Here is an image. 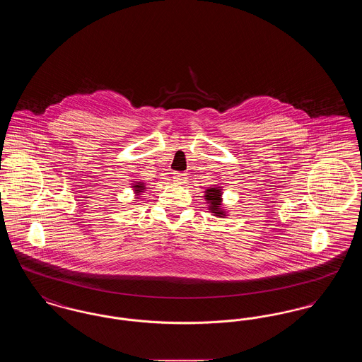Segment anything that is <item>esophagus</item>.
Returning a JSON list of instances; mask_svg holds the SVG:
<instances>
[{
	"instance_id": "1",
	"label": "esophagus",
	"mask_w": 362,
	"mask_h": 362,
	"mask_svg": "<svg viewBox=\"0 0 362 362\" xmlns=\"http://www.w3.org/2000/svg\"><path fill=\"white\" fill-rule=\"evenodd\" d=\"M173 182H176V183H185V180H186L187 177H186V175H185V173H173Z\"/></svg>"
}]
</instances>
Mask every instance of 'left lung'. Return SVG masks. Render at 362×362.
I'll use <instances>...</instances> for the list:
<instances>
[{
	"label": "left lung",
	"mask_w": 362,
	"mask_h": 362,
	"mask_svg": "<svg viewBox=\"0 0 362 362\" xmlns=\"http://www.w3.org/2000/svg\"><path fill=\"white\" fill-rule=\"evenodd\" d=\"M206 199L210 205V210L216 214V216H221L224 214V211H221L220 205H221V192L218 189H207Z\"/></svg>",
	"instance_id": "left-lung-1"
}]
</instances>
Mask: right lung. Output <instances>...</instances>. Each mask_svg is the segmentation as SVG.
I'll list each match as a JSON object with an SVG mask.
<instances>
[{
    "instance_id": "right-lung-1",
    "label": "right lung",
    "mask_w": 362,
    "mask_h": 362,
    "mask_svg": "<svg viewBox=\"0 0 362 362\" xmlns=\"http://www.w3.org/2000/svg\"><path fill=\"white\" fill-rule=\"evenodd\" d=\"M136 187V191H141V189H144V186H142V183H138L134 186Z\"/></svg>"
}]
</instances>
